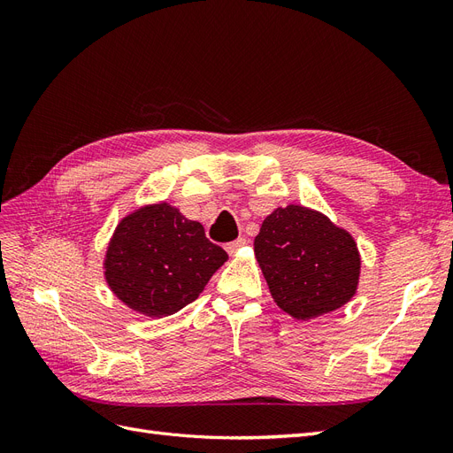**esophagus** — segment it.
Returning <instances> with one entry per match:
<instances>
[{"label": "esophagus", "mask_w": 453, "mask_h": 453, "mask_svg": "<svg viewBox=\"0 0 453 453\" xmlns=\"http://www.w3.org/2000/svg\"><path fill=\"white\" fill-rule=\"evenodd\" d=\"M245 245H248V240H245V238H238V240H234V242L226 243V251H228L230 255H234V253H238L242 248H245Z\"/></svg>", "instance_id": "esophagus-1"}]
</instances>
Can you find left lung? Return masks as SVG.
I'll list each match as a JSON object with an SVG mask.
<instances>
[{
	"instance_id": "8db88e82",
	"label": "left lung",
	"mask_w": 453,
	"mask_h": 453,
	"mask_svg": "<svg viewBox=\"0 0 453 453\" xmlns=\"http://www.w3.org/2000/svg\"><path fill=\"white\" fill-rule=\"evenodd\" d=\"M253 245L273 303L298 321L331 313L357 293V243L321 211L295 203L273 210Z\"/></svg>"
}]
</instances>
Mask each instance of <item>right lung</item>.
I'll return each instance as SVG.
<instances>
[{
  "label": "right lung",
  "instance_id": "1",
  "mask_svg": "<svg viewBox=\"0 0 453 453\" xmlns=\"http://www.w3.org/2000/svg\"><path fill=\"white\" fill-rule=\"evenodd\" d=\"M226 258L198 221L158 202L120 219L107 245L104 276L130 310L166 318L196 300Z\"/></svg>",
  "mask_w": 453,
  "mask_h": 453
}]
</instances>
